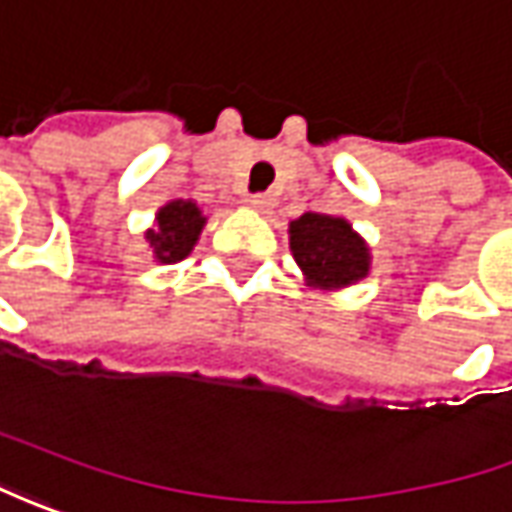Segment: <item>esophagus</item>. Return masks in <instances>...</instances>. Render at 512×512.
<instances>
[{
    "mask_svg": "<svg viewBox=\"0 0 512 512\" xmlns=\"http://www.w3.org/2000/svg\"><path fill=\"white\" fill-rule=\"evenodd\" d=\"M249 206L257 209V212H272L274 198L272 195H252V198H249Z\"/></svg>",
    "mask_w": 512,
    "mask_h": 512,
    "instance_id": "obj_1",
    "label": "esophagus"
}]
</instances>
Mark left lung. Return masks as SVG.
<instances>
[{
    "instance_id": "1",
    "label": "left lung",
    "mask_w": 512,
    "mask_h": 512,
    "mask_svg": "<svg viewBox=\"0 0 512 512\" xmlns=\"http://www.w3.org/2000/svg\"><path fill=\"white\" fill-rule=\"evenodd\" d=\"M289 249L311 289L340 291L371 272V246L337 215L303 212L289 223Z\"/></svg>"
}]
</instances>
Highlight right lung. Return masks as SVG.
I'll list each match as a JSON object with an SVG mask.
<instances>
[{"label": "right lung", "mask_w": 512, "mask_h": 512, "mask_svg": "<svg viewBox=\"0 0 512 512\" xmlns=\"http://www.w3.org/2000/svg\"><path fill=\"white\" fill-rule=\"evenodd\" d=\"M203 226H206V215L195 201H169L155 212V221L144 232L147 249L155 263H178L184 260L195 243L201 238Z\"/></svg>", "instance_id": "right-lung-1"}]
</instances>
